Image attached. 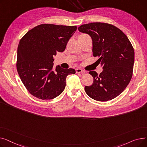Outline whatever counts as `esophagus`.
Instances as JSON below:
<instances>
[{
	"label": "esophagus",
	"instance_id": "1",
	"mask_svg": "<svg viewBox=\"0 0 147 147\" xmlns=\"http://www.w3.org/2000/svg\"><path fill=\"white\" fill-rule=\"evenodd\" d=\"M76 73H85V71H84V70H83V69H82L81 68H76Z\"/></svg>",
	"mask_w": 147,
	"mask_h": 147
}]
</instances>
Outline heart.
<instances>
[{"label": "heart", "instance_id": "b5f03b06", "mask_svg": "<svg viewBox=\"0 0 147 147\" xmlns=\"http://www.w3.org/2000/svg\"><path fill=\"white\" fill-rule=\"evenodd\" d=\"M84 35H86V34H82V35H80V36H84Z\"/></svg>", "mask_w": 147, "mask_h": 147}]
</instances>
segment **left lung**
<instances>
[{"instance_id":"obj_1","label":"left lung","mask_w":147,"mask_h":147,"mask_svg":"<svg viewBox=\"0 0 147 147\" xmlns=\"http://www.w3.org/2000/svg\"><path fill=\"white\" fill-rule=\"evenodd\" d=\"M80 32L89 34L92 40V52L98 57L103 71L94 78L92 85L84 87L86 93L98 101H107L119 96L132 79L135 59L133 46L117 27L104 22H91L80 26Z\"/></svg>"}]
</instances>
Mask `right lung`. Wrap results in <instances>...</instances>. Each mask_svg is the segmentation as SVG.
Instances as JSON below:
<instances>
[{
	"label": "right lung",
	"instance_id": "right-lung-1",
	"mask_svg": "<svg viewBox=\"0 0 147 147\" xmlns=\"http://www.w3.org/2000/svg\"><path fill=\"white\" fill-rule=\"evenodd\" d=\"M76 26L45 24L28 32L20 41L17 69L20 78L30 93L43 100L59 96L65 89L68 75L74 69L57 65L53 69V55L65 49Z\"/></svg>",
	"mask_w": 147,
	"mask_h": 147
}]
</instances>
